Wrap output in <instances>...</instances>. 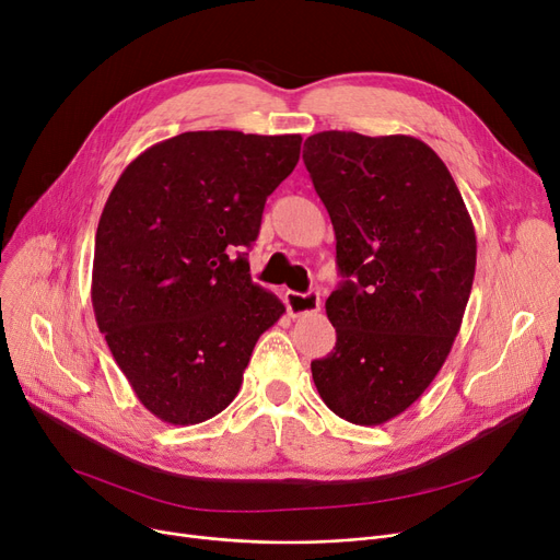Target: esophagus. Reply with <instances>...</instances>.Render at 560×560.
I'll use <instances>...</instances> for the list:
<instances>
[{"instance_id": "obj_1", "label": "esophagus", "mask_w": 560, "mask_h": 560, "mask_svg": "<svg viewBox=\"0 0 560 560\" xmlns=\"http://www.w3.org/2000/svg\"><path fill=\"white\" fill-rule=\"evenodd\" d=\"M285 306L288 313L298 318L304 313H315L320 308V295L318 293H295V290H285Z\"/></svg>"}]
</instances>
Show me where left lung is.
Instances as JSON below:
<instances>
[{
  "instance_id": "obj_1",
  "label": "left lung",
  "mask_w": 560,
  "mask_h": 560,
  "mask_svg": "<svg viewBox=\"0 0 560 560\" xmlns=\"http://www.w3.org/2000/svg\"><path fill=\"white\" fill-rule=\"evenodd\" d=\"M302 158L343 275L325 302L336 348L311 361L313 382L336 417L382 425L421 398L453 348L476 272L471 217L421 139L327 130Z\"/></svg>"
}]
</instances>
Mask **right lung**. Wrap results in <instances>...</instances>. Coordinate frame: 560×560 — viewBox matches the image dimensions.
Listing matches in <instances>:
<instances>
[{"mask_svg":"<svg viewBox=\"0 0 560 560\" xmlns=\"http://www.w3.org/2000/svg\"><path fill=\"white\" fill-rule=\"evenodd\" d=\"M300 145V135L183 132L135 158L109 194L95 233V323L164 423L226 409L256 340L285 313L252 281L245 247Z\"/></svg>","mask_w":560,"mask_h":560,"instance_id":"obj_1","label":"right lung"}]
</instances>
